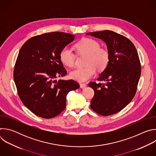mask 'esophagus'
Here are the masks:
<instances>
[{"label": "esophagus", "instance_id": "1", "mask_svg": "<svg viewBox=\"0 0 156 156\" xmlns=\"http://www.w3.org/2000/svg\"><path fill=\"white\" fill-rule=\"evenodd\" d=\"M87 86L86 83H80V87L81 88H84Z\"/></svg>", "mask_w": 156, "mask_h": 156}]
</instances>
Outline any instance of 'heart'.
<instances>
[{"label":"heart","instance_id":"obj_1","mask_svg":"<svg viewBox=\"0 0 156 156\" xmlns=\"http://www.w3.org/2000/svg\"><path fill=\"white\" fill-rule=\"evenodd\" d=\"M77 54L87 56L84 68L77 69L70 72V77L80 82H84L92 78L96 72L104 70L110 62V53L105 48H100L99 43L91 38H84L75 45ZM61 62L68 67H73L75 55L72 50L65 47L60 52Z\"/></svg>","mask_w":156,"mask_h":156}]
</instances>
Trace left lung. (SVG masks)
<instances>
[{"instance_id": "8db88e82", "label": "left lung", "mask_w": 156, "mask_h": 156, "mask_svg": "<svg viewBox=\"0 0 156 156\" xmlns=\"http://www.w3.org/2000/svg\"><path fill=\"white\" fill-rule=\"evenodd\" d=\"M86 34L104 41L110 57L107 68L97 79L106 83H89L94 91L90 107L101 115L115 114L125 107L136 94L141 72L137 51L129 39L112 31Z\"/></svg>"}]
</instances>
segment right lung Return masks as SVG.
I'll list each match as a JSON object with an SVG mask.
<instances>
[{"label": "right lung", "instance_id": "right-lung-1", "mask_svg": "<svg viewBox=\"0 0 156 156\" xmlns=\"http://www.w3.org/2000/svg\"><path fill=\"white\" fill-rule=\"evenodd\" d=\"M75 39V35L52 32L32 37L21 48L13 71L18 96L31 112L44 119L60 114L66 96L80 87L73 80H56L66 75L60 52Z\"/></svg>", "mask_w": 156, "mask_h": 156}]
</instances>
